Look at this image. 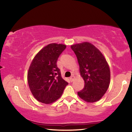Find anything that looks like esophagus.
Listing matches in <instances>:
<instances>
[{
  "mask_svg": "<svg viewBox=\"0 0 132 132\" xmlns=\"http://www.w3.org/2000/svg\"><path fill=\"white\" fill-rule=\"evenodd\" d=\"M75 79V77L74 76H72L71 77H70V81H71V82H73Z\"/></svg>",
  "mask_w": 132,
  "mask_h": 132,
  "instance_id": "obj_1",
  "label": "esophagus"
}]
</instances>
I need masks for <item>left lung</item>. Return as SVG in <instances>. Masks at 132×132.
I'll return each mask as SVG.
<instances>
[{
	"label": "left lung",
	"instance_id": "1",
	"mask_svg": "<svg viewBox=\"0 0 132 132\" xmlns=\"http://www.w3.org/2000/svg\"><path fill=\"white\" fill-rule=\"evenodd\" d=\"M76 55L84 88L77 93L79 97L88 103L100 100L109 88L111 71L102 52L89 42L71 46Z\"/></svg>",
	"mask_w": 132,
	"mask_h": 132
}]
</instances>
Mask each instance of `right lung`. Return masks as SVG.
<instances>
[{
  "instance_id": "right-lung-1",
  "label": "right lung",
  "mask_w": 132,
  "mask_h": 132,
  "mask_svg": "<svg viewBox=\"0 0 132 132\" xmlns=\"http://www.w3.org/2000/svg\"><path fill=\"white\" fill-rule=\"evenodd\" d=\"M66 45L52 43L39 51L28 71V82L35 99L45 104L52 103L62 95L68 83L61 77L57 60Z\"/></svg>"
}]
</instances>
